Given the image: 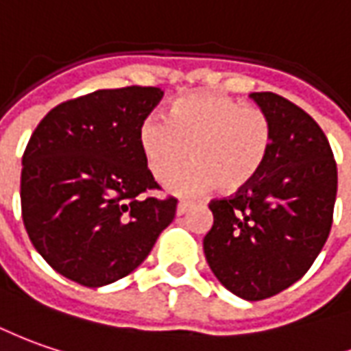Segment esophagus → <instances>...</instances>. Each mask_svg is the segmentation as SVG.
<instances>
[{
  "label": "esophagus",
  "mask_w": 351,
  "mask_h": 351,
  "mask_svg": "<svg viewBox=\"0 0 351 351\" xmlns=\"http://www.w3.org/2000/svg\"><path fill=\"white\" fill-rule=\"evenodd\" d=\"M190 207H192V204H188V202H180V204L176 206V215H184Z\"/></svg>",
  "instance_id": "1"
}]
</instances>
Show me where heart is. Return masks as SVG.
I'll list each match as a JSON object with an SVG mask.
<instances>
[{
	"instance_id": "1",
	"label": "heart",
	"mask_w": 351,
	"mask_h": 351,
	"mask_svg": "<svg viewBox=\"0 0 351 351\" xmlns=\"http://www.w3.org/2000/svg\"><path fill=\"white\" fill-rule=\"evenodd\" d=\"M147 167L165 182L188 161L194 167L169 182V192L192 197L211 190L236 194L252 184L265 167L273 125L265 111L225 94H190L176 99L167 123L147 119L140 126Z\"/></svg>"
}]
</instances>
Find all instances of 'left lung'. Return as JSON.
<instances>
[{"instance_id":"8db88e82","label":"left lung","mask_w":351,"mask_h":351,"mask_svg":"<svg viewBox=\"0 0 351 351\" xmlns=\"http://www.w3.org/2000/svg\"><path fill=\"white\" fill-rule=\"evenodd\" d=\"M250 97L271 119V154L247 188L209 204L204 252L226 290L257 302L300 280L321 254L338 173L325 132L304 109L273 92Z\"/></svg>"}]
</instances>
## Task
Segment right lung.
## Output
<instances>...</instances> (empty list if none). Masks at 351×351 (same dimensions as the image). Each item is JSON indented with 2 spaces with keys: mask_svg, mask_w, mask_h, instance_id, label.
I'll use <instances>...</instances> for the list:
<instances>
[{
  "mask_svg": "<svg viewBox=\"0 0 351 351\" xmlns=\"http://www.w3.org/2000/svg\"><path fill=\"white\" fill-rule=\"evenodd\" d=\"M161 88L97 90L53 107L23 156L21 206L36 252L59 275L88 288L130 275L173 223L176 199L159 188L140 126Z\"/></svg>",
  "mask_w": 351,
  "mask_h": 351,
  "instance_id": "obj_1",
  "label": "right lung"
}]
</instances>
